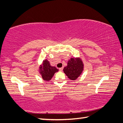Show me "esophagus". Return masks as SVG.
I'll return each mask as SVG.
<instances>
[{"label": "esophagus", "instance_id": "34e87169", "mask_svg": "<svg viewBox=\"0 0 123 123\" xmlns=\"http://www.w3.org/2000/svg\"><path fill=\"white\" fill-rule=\"evenodd\" d=\"M63 67L59 68V70H60V71H62V70H63Z\"/></svg>", "mask_w": 123, "mask_h": 123}]
</instances>
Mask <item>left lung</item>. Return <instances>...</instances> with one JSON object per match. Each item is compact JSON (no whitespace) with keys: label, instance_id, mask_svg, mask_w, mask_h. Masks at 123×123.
Returning a JSON list of instances; mask_svg holds the SVG:
<instances>
[{"label":"left lung","instance_id":"1","mask_svg":"<svg viewBox=\"0 0 123 123\" xmlns=\"http://www.w3.org/2000/svg\"><path fill=\"white\" fill-rule=\"evenodd\" d=\"M84 68L82 62L79 58H71L63 72L70 80H75L80 75Z\"/></svg>","mask_w":123,"mask_h":123}]
</instances>
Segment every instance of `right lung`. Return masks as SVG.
<instances>
[{
  "label": "right lung",
  "mask_w": 123,
  "mask_h": 123,
  "mask_svg": "<svg viewBox=\"0 0 123 123\" xmlns=\"http://www.w3.org/2000/svg\"><path fill=\"white\" fill-rule=\"evenodd\" d=\"M59 71L55 67L50 66L49 62L47 60L43 61L42 64L39 67V73L43 79L45 81H49L54 76L56 72Z\"/></svg>",
  "instance_id": "obj_1"
}]
</instances>
